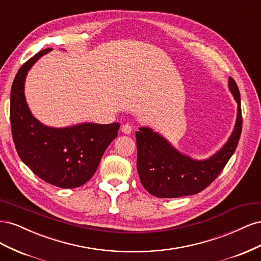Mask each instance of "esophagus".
I'll use <instances>...</instances> for the list:
<instances>
[{"label": "esophagus", "instance_id": "1", "mask_svg": "<svg viewBox=\"0 0 261 261\" xmlns=\"http://www.w3.org/2000/svg\"><path fill=\"white\" fill-rule=\"evenodd\" d=\"M121 130H122V133L126 134V135H129V134L133 130V127H132L130 124H124V125H122Z\"/></svg>", "mask_w": 261, "mask_h": 261}]
</instances>
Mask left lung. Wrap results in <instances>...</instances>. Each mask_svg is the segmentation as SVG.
<instances>
[{
	"mask_svg": "<svg viewBox=\"0 0 261 261\" xmlns=\"http://www.w3.org/2000/svg\"><path fill=\"white\" fill-rule=\"evenodd\" d=\"M228 88L238 102L235 127L227 143L206 160H194L180 153L151 128L140 127L136 132L137 170L148 193L159 198L195 195L218 177L238 147L242 133L241 96L232 77L228 78Z\"/></svg>",
	"mask_w": 261,
	"mask_h": 261,
	"instance_id": "left-lung-1",
	"label": "left lung"
}]
</instances>
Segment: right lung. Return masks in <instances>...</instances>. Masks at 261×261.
<instances>
[{
	"mask_svg": "<svg viewBox=\"0 0 261 261\" xmlns=\"http://www.w3.org/2000/svg\"><path fill=\"white\" fill-rule=\"evenodd\" d=\"M45 49L28 60L17 72L11 90V127L21 161L44 181L61 188H75L97 171L108 146L116 138L120 123H83L54 128L39 122L27 106L25 80Z\"/></svg>",
	"mask_w": 261,
	"mask_h": 261,
	"instance_id": "right-lung-1",
	"label": "right lung"
}]
</instances>
